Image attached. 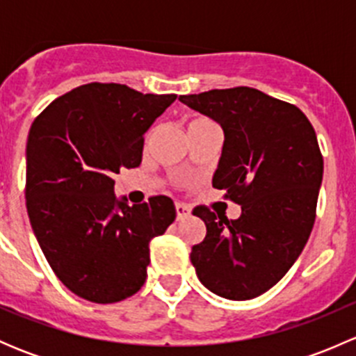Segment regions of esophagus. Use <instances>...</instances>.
Returning <instances> with one entry per match:
<instances>
[{"label": "esophagus", "mask_w": 356, "mask_h": 356, "mask_svg": "<svg viewBox=\"0 0 356 356\" xmlns=\"http://www.w3.org/2000/svg\"><path fill=\"white\" fill-rule=\"evenodd\" d=\"M175 213H177V220H181V218H186L191 215V208L184 203H175Z\"/></svg>", "instance_id": "obj_1"}]
</instances>
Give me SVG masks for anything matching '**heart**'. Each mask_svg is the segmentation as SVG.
Listing matches in <instances>:
<instances>
[{
	"instance_id": "obj_1",
	"label": "heart",
	"mask_w": 356,
	"mask_h": 356,
	"mask_svg": "<svg viewBox=\"0 0 356 356\" xmlns=\"http://www.w3.org/2000/svg\"><path fill=\"white\" fill-rule=\"evenodd\" d=\"M207 125H217V124H215L213 120H210V118H207V117H196V118H193V120L188 124V132L195 131V129H200V127H207ZM152 138H153V131H149L148 136H146V143L152 141Z\"/></svg>"
}]
</instances>
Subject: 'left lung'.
I'll use <instances>...</instances> for the list:
<instances>
[{
	"label": "left lung",
	"instance_id": "1",
	"mask_svg": "<svg viewBox=\"0 0 356 356\" xmlns=\"http://www.w3.org/2000/svg\"><path fill=\"white\" fill-rule=\"evenodd\" d=\"M224 129L213 188L241 204L236 220L196 207L207 236L191 250L201 284L227 300H251L293 267L315 222L324 158L307 115L258 89L181 96Z\"/></svg>",
	"mask_w": 356,
	"mask_h": 356
}]
</instances>
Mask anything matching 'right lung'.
I'll list each match as a JSON object with an SVG mask.
<instances>
[{"instance_id": "obj_1", "label": "right lung", "mask_w": 356, "mask_h": 356, "mask_svg": "<svg viewBox=\"0 0 356 356\" xmlns=\"http://www.w3.org/2000/svg\"><path fill=\"white\" fill-rule=\"evenodd\" d=\"M175 98L91 82L56 98L32 122L29 220L56 277L84 300L117 303L138 293L149 241L175 220L167 196L129 207L113 193V175L139 167L145 132Z\"/></svg>"}]
</instances>
